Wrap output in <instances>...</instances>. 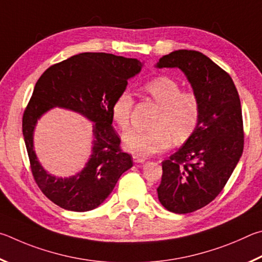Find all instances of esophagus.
Instances as JSON below:
<instances>
[{
  "mask_svg": "<svg viewBox=\"0 0 262 262\" xmlns=\"http://www.w3.org/2000/svg\"><path fill=\"white\" fill-rule=\"evenodd\" d=\"M134 161L136 163H144L146 161V158L139 157V155H134Z\"/></svg>",
  "mask_w": 262,
  "mask_h": 262,
  "instance_id": "obj_1",
  "label": "esophagus"
}]
</instances>
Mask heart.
Here are the masks:
<instances>
[{"label":"heart","instance_id":"obj_1","mask_svg":"<svg viewBox=\"0 0 262 262\" xmlns=\"http://www.w3.org/2000/svg\"><path fill=\"white\" fill-rule=\"evenodd\" d=\"M143 90L160 107L152 130H130L123 136V145L128 152L139 157L162 152L171 140L182 143L193 134L201 116V103L194 92L182 91L181 85L169 77H157L148 80ZM134 96L127 90L122 91L112 103V118L115 124L126 130L134 107Z\"/></svg>","mask_w":262,"mask_h":262}]
</instances>
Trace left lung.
Returning <instances> with one entry per match:
<instances>
[{
    "label": "left lung",
    "mask_w": 262,
    "mask_h": 262,
    "mask_svg": "<svg viewBox=\"0 0 262 262\" xmlns=\"http://www.w3.org/2000/svg\"><path fill=\"white\" fill-rule=\"evenodd\" d=\"M158 68H178L198 95V126L175 154L162 162L160 203L187 214L205 207L226 186L244 148L239 95L229 73L203 53L180 49L159 59Z\"/></svg>",
    "instance_id": "8db88e82"
}]
</instances>
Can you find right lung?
Masks as SVG:
<instances>
[{"label":"right lung","instance_id":"1","mask_svg":"<svg viewBox=\"0 0 262 262\" xmlns=\"http://www.w3.org/2000/svg\"><path fill=\"white\" fill-rule=\"evenodd\" d=\"M141 67L136 58L81 53L49 67L36 81L23 115V136L35 183L59 207L72 212L96 208L112 193L122 173L132 167V157L121 149V139L112 126L110 109ZM54 106L72 110L95 122L91 159L80 173L69 179H56L46 172L33 149L35 124Z\"/></svg>","mask_w":262,"mask_h":262}]
</instances>
